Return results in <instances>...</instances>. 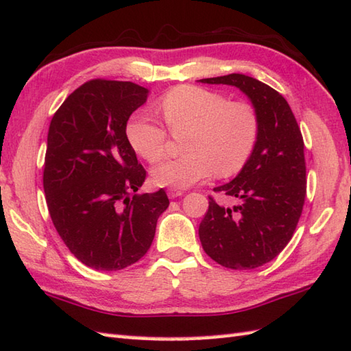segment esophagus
<instances>
[{
	"instance_id": "esophagus-1",
	"label": "esophagus",
	"mask_w": 351,
	"mask_h": 351,
	"mask_svg": "<svg viewBox=\"0 0 351 351\" xmlns=\"http://www.w3.org/2000/svg\"><path fill=\"white\" fill-rule=\"evenodd\" d=\"M169 196L171 197V199H173V197H178V196H182L184 195V192L182 190H180V189H175V187H171V189H169Z\"/></svg>"
}]
</instances>
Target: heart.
Wrapping results in <instances>:
<instances>
[{
	"mask_svg": "<svg viewBox=\"0 0 351 351\" xmlns=\"http://www.w3.org/2000/svg\"><path fill=\"white\" fill-rule=\"evenodd\" d=\"M164 125L144 114H133L125 138L136 155L150 164L162 161L169 150V133L182 138L186 155L152 171L156 186L184 189L212 173L230 178L245 167L261 136V117L248 101L199 86H178L156 101Z\"/></svg>",
	"mask_w": 351,
	"mask_h": 351,
	"instance_id": "b5f03b06",
	"label": "heart"
}]
</instances>
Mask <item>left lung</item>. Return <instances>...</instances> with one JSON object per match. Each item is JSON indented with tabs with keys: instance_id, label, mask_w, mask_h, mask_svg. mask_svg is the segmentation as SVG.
<instances>
[{
	"instance_id": "8db88e82",
	"label": "left lung",
	"mask_w": 351,
	"mask_h": 351,
	"mask_svg": "<svg viewBox=\"0 0 351 351\" xmlns=\"http://www.w3.org/2000/svg\"><path fill=\"white\" fill-rule=\"evenodd\" d=\"M201 82L239 87L261 117L250 161L233 181L213 189L237 204L222 207L210 195L199 224L202 248L215 263L252 270L275 259L296 230L307 195L304 138L285 98L264 82L241 73Z\"/></svg>"
}]
</instances>
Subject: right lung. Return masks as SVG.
Masks as SVG:
<instances>
[{
  "mask_svg": "<svg viewBox=\"0 0 351 351\" xmlns=\"http://www.w3.org/2000/svg\"><path fill=\"white\" fill-rule=\"evenodd\" d=\"M147 93L130 81L90 80L50 121L43 173L49 215L70 253L95 270L138 263L170 204L162 189L136 193L147 171L125 125Z\"/></svg>",
  "mask_w": 351,
  "mask_h": 351,
  "instance_id": "add662e5",
  "label": "right lung"
}]
</instances>
